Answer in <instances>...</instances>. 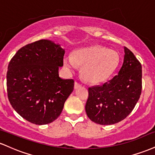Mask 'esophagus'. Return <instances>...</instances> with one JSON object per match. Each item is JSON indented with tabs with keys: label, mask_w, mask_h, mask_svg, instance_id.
Returning <instances> with one entry per match:
<instances>
[{
	"label": "esophagus",
	"mask_w": 155,
	"mask_h": 155,
	"mask_svg": "<svg viewBox=\"0 0 155 155\" xmlns=\"http://www.w3.org/2000/svg\"><path fill=\"white\" fill-rule=\"evenodd\" d=\"M81 87V85L79 84L78 82H75L74 84V89H79Z\"/></svg>",
	"instance_id": "1"
}]
</instances>
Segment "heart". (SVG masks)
<instances>
[{
	"instance_id": "obj_1",
	"label": "heart",
	"mask_w": 155,
	"mask_h": 155,
	"mask_svg": "<svg viewBox=\"0 0 155 155\" xmlns=\"http://www.w3.org/2000/svg\"><path fill=\"white\" fill-rule=\"evenodd\" d=\"M120 62L117 51L99 45L80 48L72 55L63 58L64 65L69 70L81 66V76L91 83H100L108 79L117 70Z\"/></svg>"
}]
</instances>
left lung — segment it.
<instances>
[{"mask_svg":"<svg viewBox=\"0 0 155 155\" xmlns=\"http://www.w3.org/2000/svg\"><path fill=\"white\" fill-rule=\"evenodd\" d=\"M124 60L118 75L103 85L89 88L85 111L90 120L103 125L126 118L140 98L142 68L133 53L124 47Z\"/></svg>","mask_w":155,"mask_h":155,"instance_id":"left-lung-1","label":"left lung"}]
</instances>
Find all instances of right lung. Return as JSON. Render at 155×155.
Returning <instances> with one entry per match:
<instances>
[{
	"label": "right lung",
	"instance_id": "1",
	"mask_svg": "<svg viewBox=\"0 0 155 155\" xmlns=\"http://www.w3.org/2000/svg\"><path fill=\"white\" fill-rule=\"evenodd\" d=\"M65 49L41 39L19 49L6 74L7 93L12 106L33 124L51 123L60 116L74 90V81L59 76Z\"/></svg>",
	"mask_w": 155,
	"mask_h": 155
}]
</instances>
